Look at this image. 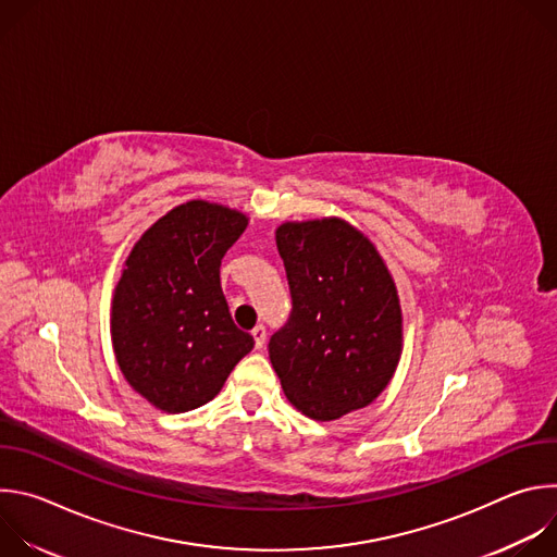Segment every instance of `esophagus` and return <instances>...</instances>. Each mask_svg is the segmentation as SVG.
<instances>
[{
    "mask_svg": "<svg viewBox=\"0 0 557 557\" xmlns=\"http://www.w3.org/2000/svg\"><path fill=\"white\" fill-rule=\"evenodd\" d=\"M251 335H253L256 348H258V350H260V348H264V342H267V329H264V326H256V329L251 331Z\"/></svg>",
    "mask_w": 557,
    "mask_h": 557,
    "instance_id": "34e87169",
    "label": "esophagus"
}]
</instances>
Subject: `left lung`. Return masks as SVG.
Segmentation results:
<instances>
[{
    "instance_id": "8db88e82",
    "label": "left lung",
    "mask_w": 557,
    "mask_h": 557,
    "mask_svg": "<svg viewBox=\"0 0 557 557\" xmlns=\"http://www.w3.org/2000/svg\"><path fill=\"white\" fill-rule=\"evenodd\" d=\"M275 243L293 310L269 357L286 399L314 421L370 406L404 352L399 290L381 253L335 215L282 222Z\"/></svg>"
}]
</instances>
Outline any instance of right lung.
I'll use <instances>...</instances> for the list:
<instances>
[{
    "instance_id": "obj_1",
    "label": "right lung",
    "mask_w": 557,
    "mask_h": 557,
    "mask_svg": "<svg viewBox=\"0 0 557 557\" xmlns=\"http://www.w3.org/2000/svg\"><path fill=\"white\" fill-rule=\"evenodd\" d=\"M249 215L189 200L158 218L132 247L116 282L110 333L127 383L153 408L189 412L222 389L253 348L220 286V262Z\"/></svg>"
}]
</instances>
